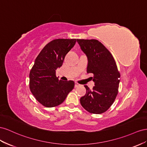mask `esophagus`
<instances>
[{
    "label": "esophagus",
    "instance_id": "esophagus-1",
    "mask_svg": "<svg viewBox=\"0 0 147 147\" xmlns=\"http://www.w3.org/2000/svg\"><path fill=\"white\" fill-rule=\"evenodd\" d=\"M80 86H81V85L79 84H78V82H75V85H74L75 87H79Z\"/></svg>",
    "mask_w": 147,
    "mask_h": 147
}]
</instances>
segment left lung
<instances>
[{"label": "left lung", "mask_w": 147, "mask_h": 147, "mask_svg": "<svg viewBox=\"0 0 147 147\" xmlns=\"http://www.w3.org/2000/svg\"><path fill=\"white\" fill-rule=\"evenodd\" d=\"M88 60L87 73H93L95 86H87L86 94L80 99L82 107L94 114L105 112L118 94L120 74L115 59L108 49L97 40L77 39Z\"/></svg>", "instance_id": "8db88e82"}]
</instances>
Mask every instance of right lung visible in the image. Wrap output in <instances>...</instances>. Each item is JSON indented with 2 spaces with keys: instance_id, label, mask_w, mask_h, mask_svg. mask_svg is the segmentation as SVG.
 <instances>
[{
  "instance_id": "1",
  "label": "right lung",
  "mask_w": 147,
  "mask_h": 147,
  "mask_svg": "<svg viewBox=\"0 0 147 147\" xmlns=\"http://www.w3.org/2000/svg\"><path fill=\"white\" fill-rule=\"evenodd\" d=\"M76 39H58L46 45L36 58L29 73V87L36 100L45 107L59 105L73 89V81H59L56 70Z\"/></svg>"
}]
</instances>
